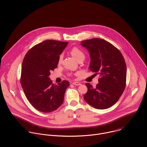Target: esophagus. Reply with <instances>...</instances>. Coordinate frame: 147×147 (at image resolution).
Wrapping results in <instances>:
<instances>
[{
    "label": "esophagus",
    "instance_id": "34e87169",
    "mask_svg": "<svg viewBox=\"0 0 147 147\" xmlns=\"http://www.w3.org/2000/svg\"><path fill=\"white\" fill-rule=\"evenodd\" d=\"M73 84H74V85H77V86L81 85V84L80 82H73Z\"/></svg>",
    "mask_w": 147,
    "mask_h": 147
}]
</instances>
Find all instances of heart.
I'll list each match as a JSON object with an SVG mask.
<instances>
[{
  "label": "heart",
  "mask_w": 147,
  "mask_h": 147,
  "mask_svg": "<svg viewBox=\"0 0 147 147\" xmlns=\"http://www.w3.org/2000/svg\"><path fill=\"white\" fill-rule=\"evenodd\" d=\"M70 53L77 61L80 58L85 57V55H84V53L80 50V48H78L77 47H73L71 49V50H70ZM62 58H63V55L61 54L59 55V59H58V62L59 63H61L62 62Z\"/></svg>",
  "instance_id": "heart-1"
}]
</instances>
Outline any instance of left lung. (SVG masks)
<instances>
[{
    "instance_id": "1",
    "label": "left lung",
    "mask_w": 147,
    "mask_h": 147,
    "mask_svg": "<svg viewBox=\"0 0 147 147\" xmlns=\"http://www.w3.org/2000/svg\"><path fill=\"white\" fill-rule=\"evenodd\" d=\"M81 44L88 50L89 69L99 74V83L93 88L86 83L88 91L84 100L97 109H106L115 105L123 93L126 82V65L120 51L101 38L84 40Z\"/></svg>"
}]
</instances>
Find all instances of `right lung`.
<instances>
[{"mask_svg":"<svg viewBox=\"0 0 147 147\" xmlns=\"http://www.w3.org/2000/svg\"><path fill=\"white\" fill-rule=\"evenodd\" d=\"M67 42L47 40L38 43L27 52L22 65L21 84L28 100L39 111L50 113L63 103L66 80L53 84L49 76L57 67L59 55Z\"/></svg>","mask_w":147,"mask_h":147,"instance_id":"1","label":"right lung"}]
</instances>
